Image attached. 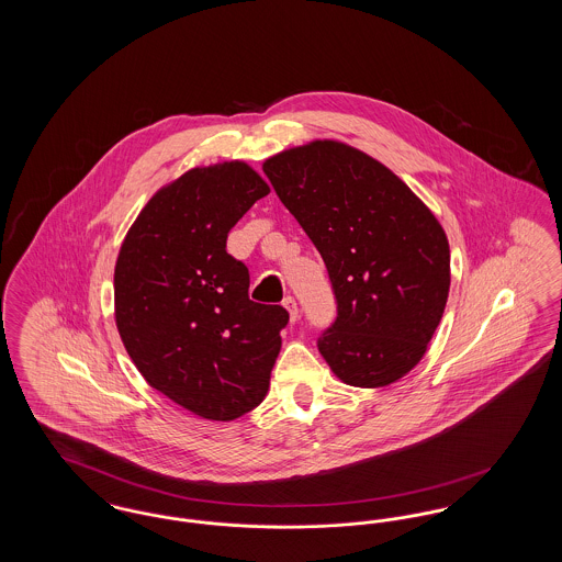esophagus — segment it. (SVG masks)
Returning <instances> with one entry per match:
<instances>
[{
	"instance_id": "obj_1",
	"label": "esophagus",
	"mask_w": 562,
	"mask_h": 562,
	"mask_svg": "<svg viewBox=\"0 0 562 562\" xmlns=\"http://www.w3.org/2000/svg\"><path fill=\"white\" fill-rule=\"evenodd\" d=\"M282 305L286 307V312H289V316H291V322H296V318H299V307H296V301H294L293 296H284Z\"/></svg>"
}]
</instances>
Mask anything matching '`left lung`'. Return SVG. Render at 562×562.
<instances>
[{
    "instance_id": "1",
    "label": "left lung",
    "mask_w": 562,
    "mask_h": 562,
    "mask_svg": "<svg viewBox=\"0 0 562 562\" xmlns=\"http://www.w3.org/2000/svg\"><path fill=\"white\" fill-rule=\"evenodd\" d=\"M282 204L314 241L337 299L318 349L353 387H385L426 356L451 286L449 240L387 166L316 138L263 161Z\"/></svg>"
}]
</instances>
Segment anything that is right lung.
I'll return each mask as SVG.
<instances>
[{
	"label": "right lung",
	"instance_id": "1",
	"mask_svg": "<svg viewBox=\"0 0 562 562\" xmlns=\"http://www.w3.org/2000/svg\"><path fill=\"white\" fill-rule=\"evenodd\" d=\"M269 186L246 161L191 168L158 189L122 241L115 326L145 381L211 422L266 398L289 322L248 299V269L225 250L229 229Z\"/></svg>",
	"mask_w": 562,
	"mask_h": 562
}]
</instances>
